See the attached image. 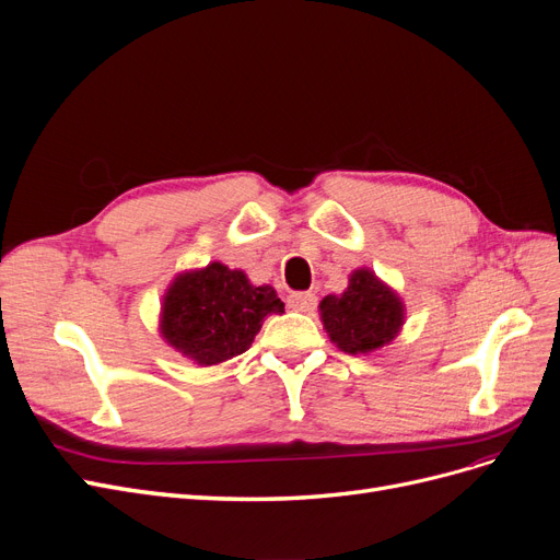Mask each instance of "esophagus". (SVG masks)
Returning <instances> with one entry per match:
<instances>
[{
	"label": "esophagus",
	"mask_w": 560,
	"mask_h": 560,
	"mask_svg": "<svg viewBox=\"0 0 560 560\" xmlns=\"http://www.w3.org/2000/svg\"><path fill=\"white\" fill-rule=\"evenodd\" d=\"M316 295L314 293H308V291H300V293H293V295H288V306L291 308H295V312H304V314H308V312H314L316 308Z\"/></svg>",
	"instance_id": "obj_1"
}]
</instances>
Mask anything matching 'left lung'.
Listing matches in <instances>:
<instances>
[{"mask_svg":"<svg viewBox=\"0 0 560 560\" xmlns=\"http://www.w3.org/2000/svg\"><path fill=\"white\" fill-rule=\"evenodd\" d=\"M320 318L329 339L343 353L358 355L395 339L404 325V304L374 272L358 269L343 295H327L320 302Z\"/></svg>","mask_w":560,"mask_h":560,"instance_id":"1","label":"left lung"}]
</instances>
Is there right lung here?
<instances>
[{"instance_id":"1","label":"right lung","mask_w":560,"mask_h":560,"mask_svg":"<svg viewBox=\"0 0 560 560\" xmlns=\"http://www.w3.org/2000/svg\"><path fill=\"white\" fill-rule=\"evenodd\" d=\"M269 314H283L275 288L252 285L240 269L212 262L175 279L163 300L161 335L182 355L212 366L244 353Z\"/></svg>"}]
</instances>
